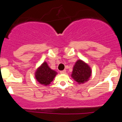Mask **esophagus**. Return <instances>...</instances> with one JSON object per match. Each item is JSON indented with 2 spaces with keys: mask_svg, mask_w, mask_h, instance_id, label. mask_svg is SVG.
<instances>
[{
  "mask_svg": "<svg viewBox=\"0 0 122 122\" xmlns=\"http://www.w3.org/2000/svg\"><path fill=\"white\" fill-rule=\"evenodd\" d=\"M66 73V70H63V71H60V73L61 74H65Z\"/></svg>",
  "mask_w": 122,
  "mask_h": 122,
  "instance_id": "esophagus-1",
  "label": "esophagus"
}]
</instances>
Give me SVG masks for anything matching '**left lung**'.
Segmentation results:
<instances>
[{
    "instance_id": "1",
    "label": "left lung",
    "mask_w": 122,
    "mask_h": 122,
    "mask_svg": "<svg viewBox=\"0 0 122 122\" xmlns=\"http://www.w3.org/2000/svg\"><path fill=\"white\" fill-rule=\"evenodd\" d=\"M91 73V69L89 65L82 60H79L75 64L71 76L79 84H82L89 80Z\"/></svg>"
}]
</instances>
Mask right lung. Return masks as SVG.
<instances>
[{"label": "right lung", "mask_w": 122, "mask_h": 122, "mask_svg": "<svg viewBox=\"0 0 122 122\" xmlns=\"http://www.w3.org/2000/svg\"><path fill=\"white\" fill-rule=\"evenodd\" d=\"M56 75L57 72L50 69L46 62H44L37 69L35 77L41 84L47 85L52 81Z\"/></svg>", "instance_id": "right-lung-1"}]
</instances>
